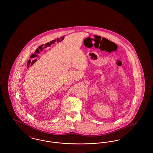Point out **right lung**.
I'll return each mask as SVG.
<instances>
[{"label": "right lung", "instance_id": "1", "mask_svg": "<svg viewBox=\"0 0 153 153\" xmlns=\"http://www.w3.org/2000/svg\"><path fill=\"white\" fill-rule=\"evenodd\" d=\"M35 61H37V60H36V59H35Z\"/></svg>", "mask_w": 153, "mask_h": 153}]
</instances>
